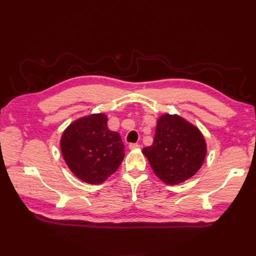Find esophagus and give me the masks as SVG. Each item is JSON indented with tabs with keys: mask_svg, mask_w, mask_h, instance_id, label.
<instances>
[{
	"mask_svg": "<svg viewBox=\"0 0 256 256\" xmlns=\"http://www.w3.org/2000/svg\"><path fill=\"white\" fill-rule=\"evenodd\" d=\"M138 147H140V145L136 144V143H130L129 144V148L130 150H136V148H138Z\"/></svg>",
	"mask_w": 256,
	"mask_h": 256,
	"instance_id": "34e87169",
	"label": "esophagus"
}]
</instances>
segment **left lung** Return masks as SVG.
I'll return each mask as SVG.
<instances>
[{
  "label": "left lung",
  "mask_w": 256,
  "mask_h": 256,
  "mask_svg": "<svg viewBox=\"0 0 256 256\" xmlns=\"http://www.w3.org/2000/svg\"><path fill=\"white\" fill-rule=\"evenodd\" d=\"M142 152L158 178L177 184L198 171L207 147L198 128L176 114H164L157 120L152 145Z\"/></svg>",
  "instance_id": "8db88e82"
}]
</instances>
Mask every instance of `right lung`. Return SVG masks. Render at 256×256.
I'll return each mask as SVG.
<instances>
[{"instance_id": "right-lung-1", "label": "right lung", "mask_w": 256, "mask_h": 256, "mask_svg": "<svg viewBox=\"0 0 256 256\" xmlns=\"http://www.w3.org/2000/svg\"><path fill=\"white\" fill-rule=\"evenodd\" d=\"M104 113L74 120L60 138V152L70 171L92 184L104 182L125 157L120 136L108 128Z\"/></svg>"}]
</instances>
